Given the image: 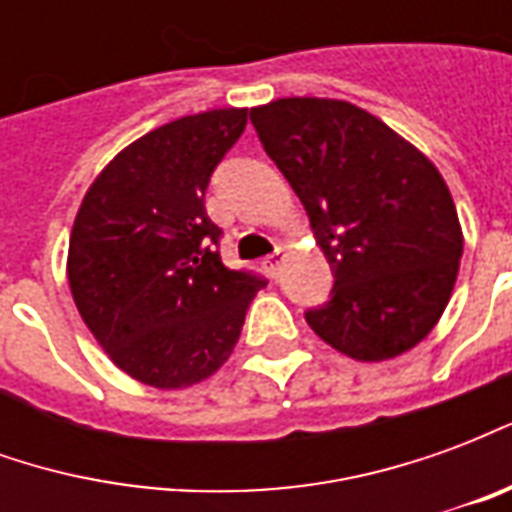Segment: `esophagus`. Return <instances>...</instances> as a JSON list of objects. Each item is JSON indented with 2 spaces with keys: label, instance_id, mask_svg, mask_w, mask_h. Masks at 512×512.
<instances>
[{
  "label": "esophagus",
  "instance_id": "esophagus-1",
  "mask_svg": "<svg viewBox=\"0 0 512 512\" xmlns=\"http://www.w3.org/2000/svg\"><path fill=\"white\" fill-rule=\"evenodd\" d=\"M285 249H274L271 255L263 257V271H266L268 277L274 279L279 274V268H282V263H285Z\"/></svg>",
  "mask_w": 512,
  "mask_h": 512
}]
</instances>
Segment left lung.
Here are the masks:
<instances>
[{
    "instance_id": "8db88e82",
    "label": "left lung",
    "mask_w": 512,
    "mask_h": 512,
    "mask_svg": "<svg viewBox=\"0 0 512 512\" xmlns=\"http://www.w3.org/2000/svg\"><path fill=\"white\" fill-rule=\"evenodd\" d=\"M249 120L334 271L329 301L304 312L312 332L359 362L414 348L447 307L463 255L439 169L345 101L279 98Z\"/></svg>"
}]
</instances>
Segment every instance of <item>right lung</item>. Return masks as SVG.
Here are the masks:
<instances>
[{"mask_svg": "<svg viewBox=\"0 0 512 512\" xmlns=\"http://www.w3.org/2000/svg\"><path fill=\"white\" fill-rule=\"evenodd\" d=\"M246 109H211L150 131L95 178L68 249V282L95 340L120 370L158 389L216 373L266 279L222 263L205 211L213 169Z\"/></svg>", "mask_w": 512, "mask_h": 512, "instance_id": "add662e5", "label": "right lung"}]
</instances>
